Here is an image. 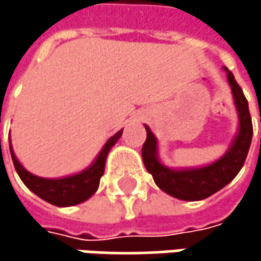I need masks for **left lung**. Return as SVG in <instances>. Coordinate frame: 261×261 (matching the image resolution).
<instances>
[{
	"label": "left lung",
	"instance_id": "obj_1",
	"mask_svg": "<svg viewBox=\"0 0 261 261\" xmlns=\"http://www.w3.org/2000/svg\"><path fill=\"white\" fill-rule=\"evenodd\" d=\"M227 72L228 84L234 98V106L239 116V131L228 151L216 162L193 169H171L159 160L157 139L146 128V140L142 146V159L146 171L152 175L155 184L168 195L182 201H199L212 196L230 181H233L242 169L252 140V121L248 109V101L243 90L237 84L231 71L224 68Z\"/></svg>",
	"mask_w": 261,
	"mask_h": 261
}]
</instances>
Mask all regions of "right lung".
<instances>
[{"label": "right lung", "mask_w": 261, "mask_h": 261, "mask_svg": "<svg viewBox=\"0 0 261 261\" xmlns=\"http://www.w3.org/2000/svg\"><path fill=\"white\" fill-rule=\"evenodd\" d=\"M121 136H122V130L118 131L115 136H112L106 142L102 149L99 151L95 162L84 171H81L75 175L54 178V180L42 178V177L30 174L16 159V155L12 149V145H10V154H12V160H13V165H15V169H16L19 178L33 193H36L39 198H42L43 201H46L53 205L69 207V205L84 202L96 192V189L99 186V180L104 174L107 154L112 149V146L119 140ZM9 143H10V139H9Z\"/></svg>", "instance_id": "obj_1"}]
</instances>
